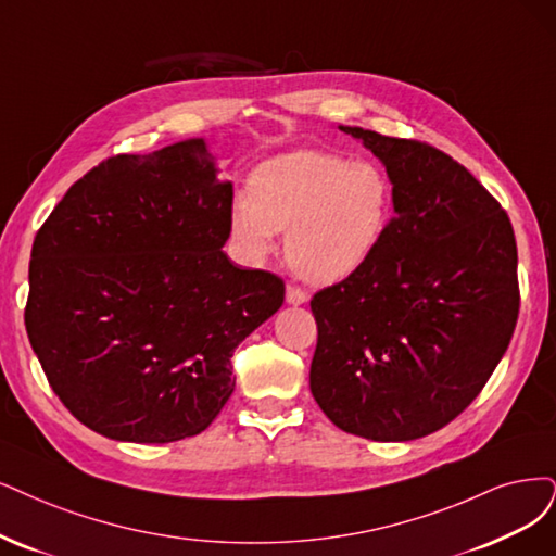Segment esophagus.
<instances>
[{"mask_svg": "<svg viewBox=\"0 0 556 556\" xmlns=\"http://www.w3.org/2000/svg\"><path fill=\"white\" fill-rule=\"evenodd\" d=\"M306 300H309V293L300 289V286H295V283L286 286V302H289V304H304Z\"/></svg>", "mask_w": 556, "mask_h": 556, "instance_id": "1", "label": "esophagus"}]
</instances>
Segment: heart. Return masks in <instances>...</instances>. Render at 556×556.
Wrapping results in <instances>:
<instances>
[{
    "label": "heart",
    "instance_id": "1",
    "mask_svg": "<svg viewBox=\"0 0 556 556\" xmlns=\"http://www.w3.org/2000/svg\"><path fill=\"white\" fill-rule=\"evenodd\" d=\"M392 217V182L376 162L327 151L265 160L231 203V236L252 258L286 231V258L312 283L357 273L380 247Z\"/></svg>",
    "mask_w": 556,
    "mask_h": 556
}]
</instances>
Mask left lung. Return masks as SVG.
I'll list each match as a JSON object with an SVG mask.
<instances>
[{
	"instance_id": "left-lung-1",
	"label": "left lung",
	"mask_w": 556,
	"mask_h": 556,
	"mask_svg": "<svg viewBox=\"0 0 556 556\" xmlns=\"http://www.w3.org/2000/svg\"><path fill=\"white\" fill-rule=\"evenodd\" d=\"M339 128L382 160L394 217L357 273L312 298V394L345 433L417 440L454 421L506 353L520 314L516 236L444 151Z\"/></svg>"
}]
</instances>
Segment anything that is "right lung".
<instances>
[{
    "label": "right lung",
    "mask_w": 556,
    "mask_h": 556,
    "mask_svg": "<svg viewBox=\"0 0 556 556\" xmlns=\"http://www.w3.org/2000/svg\"><path fill=\"white\" fill-rule=\"evenodd\" d=\"M231 203L233 182L188 139L102 160L38 229L27 337L52 392L96 433L192 438L233 394V351L286 289L222 252Z\"/></svg>",
    "instance_id": "right-lung-1"
}]
</instances>
